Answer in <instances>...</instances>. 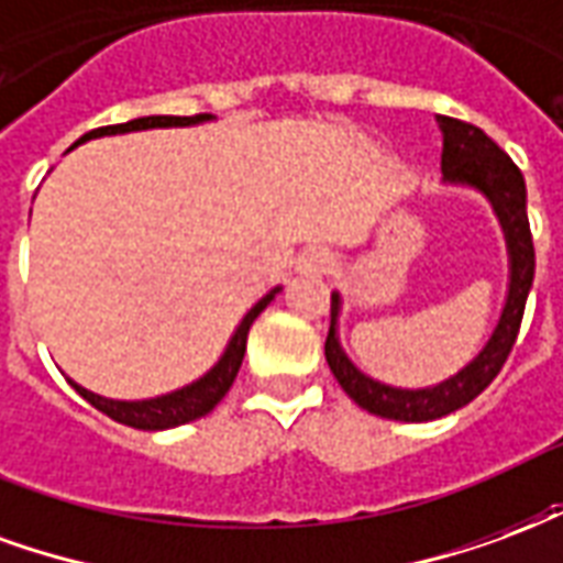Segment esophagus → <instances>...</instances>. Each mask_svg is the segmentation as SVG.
I'll return each mask as SVG.
<instances>
[{
    "label": "esophagus",
    "mask_w": 563,
    "mask_h": 563,
    "mask_svg": "<svg viewBox=\"0 0 563 563\" xmlns=\"http://www.w3.org/2000/svg\"><path fill=\"white\" fill-rule=\"evenodd\" d=\"M332 266V252L330 249H323V245H311L302 252L299 257V273H306V276H321Z\"/></svg>",
    "instance_id": "esophagus-1"
}]
</instances>
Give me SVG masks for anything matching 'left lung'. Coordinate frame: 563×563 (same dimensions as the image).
Listing matches in <instances>:
<instances>
[{
    "label": "left lung",
    "instance_id": "obj_1",
    "mask_svg": "<svg viewBox=\"0 0 563 563\" xmlns=\"http://www.w3.org/2000/svg\"><path fill=\"white\" fill-rule=\"evenodd\" d=\"M438 125L444 131V152H441L444 179L479 188L483 195L492 197V203L498 209L500 224L510 242V297L500 314L498 330L471 366L432 389H396L366 377L344 356L339 339H335L339 297L332 294L330 332H327V344H323L330 372L360 408H366L368 413H377V417H387V420H438V417H446V413L465 408L467 401L477 399L479 393L498 377L510 356L519 327H522L528 290L534 282V240H531V224H528V209H525L522 170L477 125L453 117H438Z\"/></svg>",
    "mask_w": 563,
    "mask_h": 563
}]
</instances>
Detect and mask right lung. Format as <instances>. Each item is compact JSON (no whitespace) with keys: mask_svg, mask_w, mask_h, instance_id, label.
<instances>
[{"mask_svg":"<svg viewBox=\"0 0 563 563\" xmlns=\"http://www.w3.org/2000/svg\"><path fill=\"white\" fill-rule=\"evenodd\" d=\"M209 119V113H195V117H141L131 119V122H122V125H104V129H92L89 134H84L77 143L89 141V137H104V134H122V131H137V129H162V125H195V122H203ZM74 143V146H77ZM278 294V287L273 294H266L257 306H254L242 323L233 332L228 351L219 360V366L207 372V375L195 380L191 387H183L170 393V396H158V399L146 401H113L101 399L89 389L77 387L71 380V387L84 396L92 408H98L101 413H108L110 420L122 422V426H131V429H146V432H155V429H174V426H183V422H191L197 417H207L216 405H219L228 389L236 380V372L242 366V356H245V342H249V330H252L254 318L273 302V297Z\"/></svg>","mask_w":563,"mask_h":563,"instance_id":"1","label":"right lung"}]
</instances>
